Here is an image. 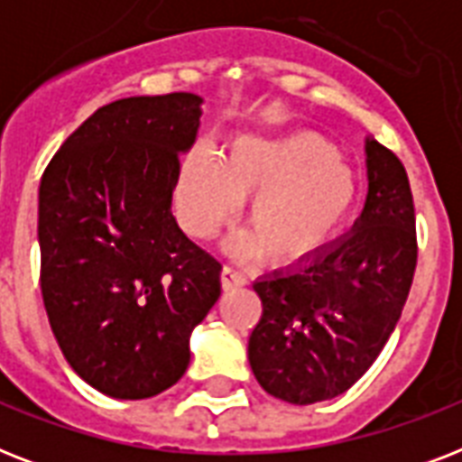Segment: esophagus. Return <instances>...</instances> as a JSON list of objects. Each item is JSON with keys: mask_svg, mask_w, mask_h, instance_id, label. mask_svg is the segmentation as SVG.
<instances>
[{"mask_svg": "<svg viewBox=\"0 0 462 462\" xmlns=\"http://www.w3.org/2000/svg\"><path fill=\"white\" fill-rule=\"evenodd\" d=\"M220 281H223V288L225 290H237L242 288L246 282V278L239 273L237 268L232 266H223V273H220Z\"/></svg>", "mask_w": 462, "mask_h": 462, "instance_id": "obj_1", "label": "esophagus"}]
</instances>
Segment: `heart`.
Returning a JSON list of instances; mask_svg holds the SVG:
<instances>
[{
  "label": "heart",
  "instance_id": "heart-1",
  "mask_svg": "<svg viewBox=\"0 0 462 462\" xmlns=\"http://www.w3.org/2000/svg\"><path fill=\"white\" fill-rule=\"evenodd\" d=\"M246 199L249 230L227 242L242 259L268 254L278 266H304L323 252L357 201V174L319 134L242 136L223 155L194 151L177 181L181 223L213 237Z\"/></svg>",
  "mask_w": 462,
  "mask_h": 462
}]
</instances>
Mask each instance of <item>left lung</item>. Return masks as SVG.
Instances as JSON below:
<instances>
[{
  "mask_svg": "<svg viewBox=\"0 0 462 462\" xmlns=\"http://www.w3.org/2000/svg\"><path fill=\"white\" fill-rule=\"evenodd\" d=\"M366 191L352 230L304 266L254 282L263 314L249 365L266 393L292 405L345 393L379 357L408 300L417 266L408 172L366 139Z\"/></svg>",
  "mask_w": 462,
  "mask_h": 462,
  "instance_id": "obj_1",
  "label": "left lung"
}]
</instances>
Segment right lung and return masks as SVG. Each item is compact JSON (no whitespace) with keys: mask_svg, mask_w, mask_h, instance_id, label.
I'll return each mask as SVG.
<instances>
[{"mask_svg":"<svg viewBox=\"0 0 462 462\" xmlns=\"http://www.w3.org/2000/svg\"><path fill=\"white\" fill-rule=\"evenodd\" d=\"M201 103L167 93L105 105L40 180L47 319L71 369L119 401L153 398L184 376L189 336L220 297V261L172 216Z\"/></svg>","mask_w":462,"mask_h":462,"instance_id":"right-lung-1","label":"right lung"}]
</instances>
